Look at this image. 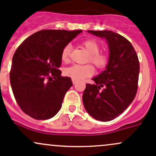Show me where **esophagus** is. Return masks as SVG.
I'll list each match as a JSON object with an SVG mask.
<instances>
[{
    "mask_svg": "<svg viewBox=\"0 0 156 156\" xmlns=\"http://www.w3.org/2000/svg\"><path fill=\"white\" fill-rule=\"evenodd\" d=\"M72 81H73V84H75V83H76V82H77V80L74 79V78H72Z\"/></svg>",
    "mask_w": 156,
    "mask_h": 156,
    "instance_id": "obj_1",
    "label": "esophagus"
}]
</instances>
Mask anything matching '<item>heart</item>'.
Wrapping results in <instances>:
<instances>
[{
    "label": "heart",
    "mask_w": 156,
    "mask_h": 156,
    "mask_svg": "<svg viewBox=\"0 0 156 156\" xmlns=\"http://www.w3.org/2000/svg\"><path fill=\"white\" fill-rule=\"evenodd\" d=\"M82 47L89 53L88 61H90L95 67L99 69H104L109 61V57L107 53L100 52V45L95 40L89 39L82 43ZM71 54V46L67 44L64 47L61 52V60L64 63L69 61ZM95 73V69L91 64H73L64 69V74L66 76L75 80H82L87 77L92 76Z\"/></svg>",
    "instance_id": "1"
}]
</instances>
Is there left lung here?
<instances>
[{
    "instance_id": "left-lung-1",
    "label": "left lung",
    "mask_w": 156,
    "mask_h": 156,
    "mask_svg": "<svg viewBox=\"0 0 156 156\" xmlns=\"http://www.w3.org/2000/svg\"><path fill=\"white\" fill-rule=\"evenodd\" d=\"M104 37L108 44L109 62L106 69L87 83L83 103L92 117L109 121L119 116L134 100L138 90L139 61L131 43L112 31H87Z\"/></svg>"
}]
</instances>
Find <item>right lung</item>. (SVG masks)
I'll list each match as a JSON object with an SVG mask.
<instances>
[{"mask_svg": "<svg viewBox=\"0 0 156 156\" xmlns=\"http://www.w3.org/2000/svg\"><path fill=\"white\" fill-rule=\"evenodd\" d=\"M82 30H41L18 47L12 58L10 83L23 112L37 120L55 115L66 92L73 86L61 76V52Z\"/></svg>", "mask_w": 156, "mask_h": 156, "instance_id": "add662e5", "label": "right lung"}]
</instances>
